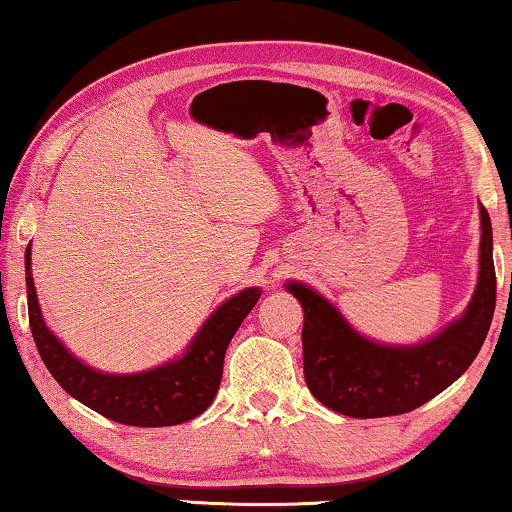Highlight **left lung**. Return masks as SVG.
<instances>
[{"label":"left lung","instance_id":"obj_1","mask_svg":"<svg viewBox=\"0 0 512 512\" xmlns=\"http://www.w3.org/2000/svg\"><path fill=\"white\" fill-rule=\"evenodd\" d=\"M478 289L459 321L419 347H382L347 326L333 305L303 284H289L305 310L303 370L307 389L319 403L347 417L403 415L450 387L478 356L492 326L496 272L492 221L480 207Z\"/></svg>","mask_w":512,"mask_h":512}]
</instances>
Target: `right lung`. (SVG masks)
I'll return each mask as SVG.
<instances>
[{
	"mask_svg": "<svg viewBox=\"0 0 512 512\" xmlns=\"http://www.w3.org/2000/svg\"><path fill=\"white\" fill-rule=\"evenodd\" d=\"M25 282L34 345L55 382L90 410L130 426H172L205 412L219 391L228 342L263 293L247 289L223 303L179 361L139 375H104L76 361L46 328L32 282L30 247L25 251Z\"/></svg>",
	"mask_w": 512,
	"mask_h": 512,
	"instance_id": "right-lung-1",
	"label": "right lung"
}]
</instances>
